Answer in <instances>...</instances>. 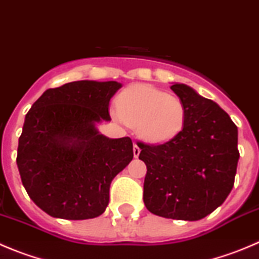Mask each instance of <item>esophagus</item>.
Masks as SVG:
<instances>
[{
  "instance_id": "obj_1",
  "label": "esophagus",
  "mask_w": 259,
  "mask_h": 259,
  "mask_svg": "<svg viewBox=\"0 0 259 259\" xmlns=\"http://www.w3.org/2000/svg\"><path fill=\"white\" fill-rule=\"evenodd\" d=\"M133 153H134V157H138L139 153H141V148L137 143H134V146H133Z\"/></svg>"
}]
</instances>
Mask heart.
<instances>
[{"instance_id":"heart-1","label":"heart","mask_w":259,"mask_h":259,"mask_svg":"<svg viewBox=\"0 0 259 259\" xmlns=\"http://www.w3.org/2000/svg\"><path fill=\"white\" fill-rule=\"evenodd\" d=\"M113 113L121 122L138 126L139 135L151 143L173 139L186 121V106L181 98L146 83L129 86L121 93Z\"/></svg>"}]
</instances>
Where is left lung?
<instances>
[{"instance_id": "1", "label": "left lung", "mask_w": 259, "mask_h": 259, "mask_svg": "<svg viewBox=\"0 0 259 259\" xmlns=\"http://www.w3.org/2000/svg\"><path fill=\"white\" fill-rule=\"evenodd\" d=\"M170 89L185 103L186 121L165 143H137L147 166L143 201L156 215L199 221L222 205L234 187L237 127L218 104L190 86L174 83Z\"/></svg>"}]
</instances>
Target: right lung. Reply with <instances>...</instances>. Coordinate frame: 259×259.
<instances>
[{"label": "right lung", "instance_id": "add662e5", "mask_svg": "<svg viewBox=\"0 0 259 259\" xmlns=\"http://www.w3.org/2000/svg\"><path fill=\"white\" fill-rule=\"evenodd\" d=\"M116 81H73L48 89L25 116L16 164L28 196L49 215L89 220L109 201L112 179L133 160L129 137L109 139L95 122L111 120Z\"/></svg>", "mask_w": 259, "mask_h": 259}]
</instances>
